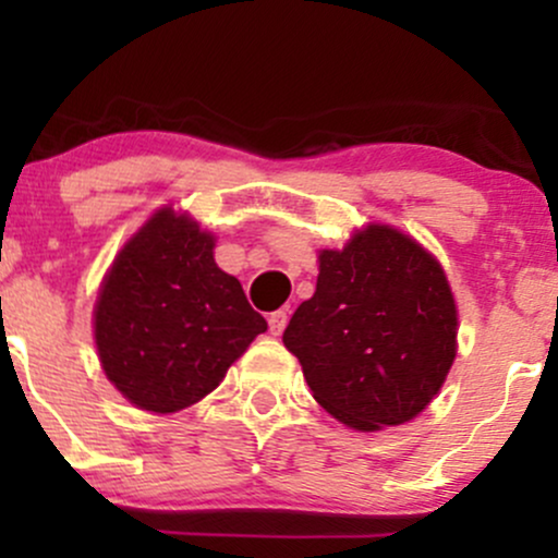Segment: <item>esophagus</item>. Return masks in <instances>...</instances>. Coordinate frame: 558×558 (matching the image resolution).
Returning a JSON list of instances; mask_svg holds the SVG:
<instances>
[{
    "instance_id": "34e87169",
    "label": "esophagus",
    "mask_w": 558,
    "mask_h": 558,
    "mask_svg": "<svg viewBox=\"0 0 558 558\" xmlns=\"http://www.w3.org/2000/svg\"><path fill=\"white\" fill-rule=\"evenodd\" d=\"M267 325H270V332L272 336H280V332L286 330V325H288V310H278V312H272L270 317H267Z\"/></svg>"
}]
</instances>
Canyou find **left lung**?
<instances>
[{
	"instance_id": "left-lung-1",
	"label": "left lung",
	"mask_w": 558,
	"mask_h": 558,
	"mask_svg": "<svg viewBox=\"0 0 558 558\" xmlns=\"http://www.w3.org/2000/svg\"><path fill=\"white\" fill-rule=\"evenodd\" d=\"M457 304L444 267L390 226L319 252L315 296L283 332L319 407L354 430L414 420L457 356Z\"/></svg>"
}]
</instances>
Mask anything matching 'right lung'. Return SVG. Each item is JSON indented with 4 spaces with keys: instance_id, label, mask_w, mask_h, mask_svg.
I'll use <instances>...</instances> for the list:
<instances>
[{
    "instance_id": "1",
    "label": "right lung",
    "mask_w": 558,
    "mask_h": 558,
    "mask_svg": "<svg viewBox=\"0 0 558 558\" xmlns=\"http://www.w3.org/2000/svg\"><path fill=\"white\" fill-rule=\"evenodd\" d=\"M215 235L159 209L125 243L101 283L94 338L105 375L155 414L191 407L267 330L233 275L213 257Z\"/></svg>"
}]
</instances>
